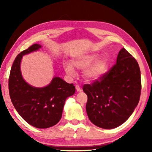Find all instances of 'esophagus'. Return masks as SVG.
<instances>
[{
  "label": "esophagus",
  "mask_w": 152,
  "mask_h": 152,
  "mask_svg": "<svg viewBox=\"0 0 152 152\" xmlns=\"http://www.w3.org/2000/svg\"><path fill=\"white\" fill-rule=\"evenodd\" d=\"M76 90L77 91V92H80V91H82V89L80 88V86H78V85L76 86Z\"/></svg>",
  "instance_id": "obj_1"
}]
</instances>
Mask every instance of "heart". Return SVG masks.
Returning a JSON list of instances; mask_svg holds the SVG:
<instances>
[{"instance_id":"1","label":"heart","mask_w":152,"mask_h":152,"mask_svg":"<svg viewBox=\"0 0 152 152\" xmlns=\"http://www.w3.org/2000/svg\"><path fill=\"white\" fill-rule=\"evenodd\" d=\"M99 58L96 53H83L77 55L72 59L71 63L64 62V70L70 78L76 76L74 68L82 70V77L87 82H94L101 78L109 70V62L107 59Z\"/></svg>"}]
</instances>
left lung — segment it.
Here are the masks:
<instances>
[{
    "mask_svg": "<svg viewBox=\"0 0 152 152\" xmlns=\"http://www.w3.org/2000/svg\"><path fill=\"white\" fill-rule=\"evenodd\" d=\"M141 89L140 66L125 48L117 63L105 75L83 86L88 96L86 113L91 121L102 129H113L128 119L140 101Z\"/></svg>",
    "mask_w": 152,
    "mask_h": 152,
    "instance_id": "left-lung-1",
    "label": "left lung"
}]
</instances>
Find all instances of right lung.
Returning <instances> with one entry per match:
<instances>
[{"label":"right lung","instance_id":"right-lung-1","mask_svg":"<svg viewBox=\"0 0 152 152\" xmlns=\"http://www.w3.org/2000/svg\"><path fill=\"white\" fill-rule=\"evenodd\" d=\"M42 48L33 44L20 52L14 61L9 79V90L12 103L20 116L33 127L46 129L60 121L66 100L75 93L73 84L54 77L49 85L36 88L23 78L20 61L23 56Z\"/></svg>","mask_w":152,"mask_h":152}]
</instances>
